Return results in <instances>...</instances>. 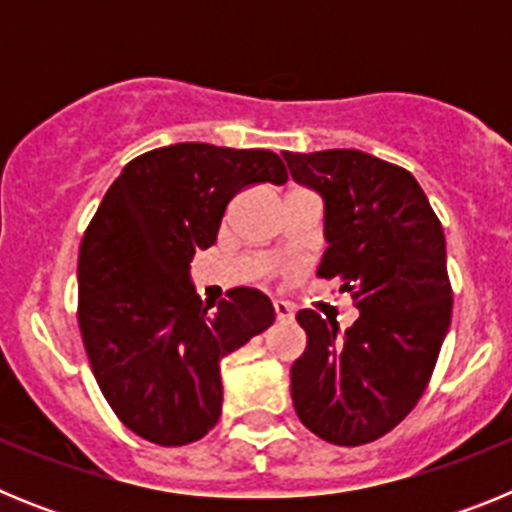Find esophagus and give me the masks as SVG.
Instances as JSON below:
<instances>
[{"mask_svg": "<svg viewBox=\"0 0 512 512\" xmlns=\"http://www.w3.org/2000/svg\"><path fill=\"white\" fill-rule=\"evenodd\" d=\"M274 312H277L279 320H292V318H295V310H292V305H289V302H284V300L274 302Z\"/></svg>", "mask_w": 512, "mask_h": 512, "instance_id": "esophagus-1", "label": "esophagus"}]
</instances>
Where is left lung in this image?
<instances>
[{"mask_svg":"<svg viewBox=\"0 0 512 512\" xmlns=\"http://www.w3.org/2000/svg\"><path fill=\"white\" fill-rule=\"evenodd\" d=\"M282 156L292 179L323 197L318 277L359 307L346 333L297 312L307 348L289 372L292 402L315 436L361 446L390 433L431 379L451 323L446 238L410 171L354 148Z\"/></svg>","mask_w":512,"mask_h":512,"instance_id":"8db88e82","label":"left lung"}]
</instances>
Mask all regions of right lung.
<instances>
[{"mask_svg": "<svg viewBox=\"0 0 512 512\" xmlns=\"http://www.w3.org/2000/svg\"><path fill=\"white\" fill-rule=\"evenodd\" d=\"M284 184L261 148L176 143L133 158L79 248V328L104 400L146 441H200L223 410L220 361L274 323L259 289L205 305L189 277L241 189Z\"/></svg>", "mask_w": 512, "mask_h": 512, "instance_id": "right-lung-1", "label": "right lung"}]
</instances>
